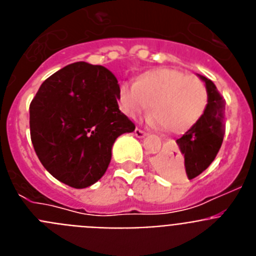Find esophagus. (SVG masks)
<instances>
[{
    "mask_svg": "<svg viewBox=\"0 0 256 256\" xmlns=\"http://www.w3.org/2000/svg\"><path fill=\"white\" fill-rule=\"evenodd\" d=\"M134 134H136V137L142 138V137H144V136H146V132H144V130H140V128H136Z\"/></svg>",
    "mask_w": 256,
    "mask_h": 256,
    "instance_id": "1",
    "label": "esophagus"
}]
</instances>
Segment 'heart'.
Listing matches in <instances>:
<instances>
[{
	"label": "heart",
	"mask_w": 256,
	"mask_h": 256,
	"mask_svg": "<svg viewBox=\"0 0 256 256\" xmlns=\"http://www.w3.org/2000/svg\"><path fill=\"white\" fill-rule=\"evenodd\" d=\"M119 106L130 118L148 112L169 132H180L192 126L204 114L208 91L195 76L172 68L148 70L137 76L134 84L123 83L119 88Z\"/></svg>",
	"instance_id": "obj_1"
}]
</instances>
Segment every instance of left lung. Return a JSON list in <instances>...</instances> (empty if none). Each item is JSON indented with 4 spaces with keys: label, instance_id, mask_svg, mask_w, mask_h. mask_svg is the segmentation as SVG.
<instances>
[{
    "label": "left lung",
    "instance_id": "obj_1",
    "mask_svg": "<svg viewBox=\"0 0 256 256\" xmlns=\"http://www.w3.org/2000/svg\"><path fill=\"white\" fill-rule=\"evenodd\" d=\"M206 84L208 105L204 114L182 137L177 138L180 151L165 150L155 160V168L165 177L188 180L198 177L216 159L224 137L226 100L216 84L200 76Z\"/></svg>",
    "mask_w": 256,
    "mask_h": 256
}]
</instances>
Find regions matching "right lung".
Here are the masks:
<instances>
[{"label":"right lung","mask_w":256,"mask_h":256,"mask_svg":"<svg viewBox=\"0 0 256 256\" xmlns=\"http://www.w3.org/2000/svg\"><path fill=\"white\" fill-rule=\"evenodd\" d=\"M119 88L110 70L83 61L42 83L29 106L30 140L56 180L86 188L105 174L115 140L136 128L119 110Z\"/></svg>","instance_id":"right-lung-1"}]
</instances>
